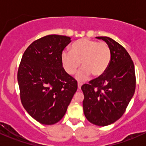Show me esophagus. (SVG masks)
I'll return each mask as SVG.
<instances>
[{"label":"esophagus","instance_id":"esophagus-1","mask_svg":"<svg viewBox=\"0 0 146 146\" xmlns=\"http://www.w3.org/2000/svg\"><path fill=\"white\" fill-rule=\"evenodd\" d=\"M82 85V82H78V89H80V88H81Z\"/></svg>","mask_w":146,"mask_h":146}]
</instances>
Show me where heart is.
Listing matches in <instances>:
<instances>
[{
    "mask_svg": "<svg viewBox=\"0 0 146 146\" xmlns=\"http://www.w3.org/2000/svg\"><path fill=\"white\" fill-rule=\"evenodd\" d=\"M111 49L105 42L82 38L76 41L70 51L64 50L61 55L63 67L66 73L73 75L80 66L82 67L76 74L79 81H84L90 76L99 77L104 74L110 66Z\"/></svg>",
    "mask_w": 146,
    "mask_h": 146,
    "instance_id": "b5f03b06",
    "label": "heart"
}]
</instances>
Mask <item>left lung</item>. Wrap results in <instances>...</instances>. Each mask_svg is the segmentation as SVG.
Here are the masks:
<instances>
[{
  "mask_svg": "<svg viewBox=\"0 0 146 146\" xmlns=\"http://www.w3.org/2000/svg\"><path fill=\"white\" fill-rule=\"evenodd\" d=\"M110 46L111 58L105 73L81 87L83 111L97 126H105L121 117L136 89L134 64L126 49L114 39L97 36Z\"/></svg>",
  "mask_w": 146,
  "mask_h": 146,
  "instance_id": "obj_1",
  "label": "left lung"
}]
</instances>
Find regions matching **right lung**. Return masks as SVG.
Segmentation results:
<instances>
[{
	"label": "right lung",
	"mask_w": 146,
	"mask_h": 146,
	"mask_svg": "<svg viewBox=\"0 0 146 146\" xmlns=\"http://www.w3.org/2000/svg\"><path fill=\"white\" fill-rule=\"evenodd\" d=\"M71 42L62 35H47L24 52L17 72L20 99L28 114L39 123L52 125L67 111L78 82L63 68L61 55Z\"/></svg>",
	"instance_id": "obj_1"
}]
</instances>
